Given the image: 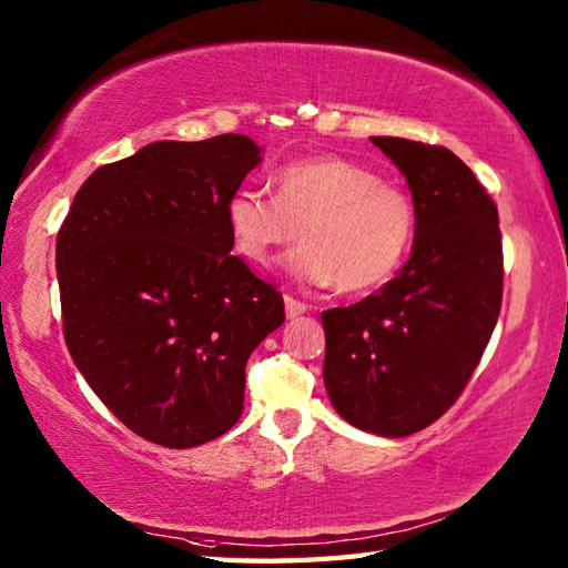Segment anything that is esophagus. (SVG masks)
<instances>
[{"label":"esophagus","mask_w":568,"mask_h":568,"mask_svg":"<svg viewBox=\"0 0 568 568\" xmlns=\"http://www.w3.org/2000/svg\"><path fill=\"white\" fill-rule=\"evenodd\" d=\"M305 312H307V305L303 303V300H297L293 295H285V315L287 317L295 320L300 315H305Z\"/></svg>","instance_id":"1"}]
</instances>
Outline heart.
Returning a JSON list of instances; mask_svg holds the SVG:
<instances>
[{"label": "heart", "instance_id": "heart-1", "mask_svg": "<svg viewBox=\"0 0 568 568\" xmlns=\"http://www.w3.org/2000/svg\"><path fill=\"white\" fill-rule=\"evenodd\" d=\"M273 197L236 190L224 216L232 246L253 265H271L293 246L291 273L310 285L368 293L400 271L417 236V204L409 190L339 155L283 165L271 178ZM304 232L300 233L298 229Z\"/></svg>", "mask_w": 568, "mask_h": 568}]
</instances>
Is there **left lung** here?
I'll list each match as a JSON object with an SVG mask.
<instances>
[{
	"instance_id": "1",
	"label": "left lung",
	"mask_w": 568,
	"mask_h": 568,
	"mask_svg": "<svg viewBox=\"0 0 568 568\" xmlns=\"http://www.w3.org/2000/svg\"><path fill=\"white\" fill-rule=\"evenodd\" d=\"M417 204L413 258L376 295L322 312L324 385L346 422L407 437L437 422L480 364L503 305L498 207L444 146L373 136Z\"/></svg>"
}]
</instances>
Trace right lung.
<instances>
[{
	"mask_svg": "<svg viewBox=\"0 0 568 568\" xmlns=\"http://www.w3.org/2000/svg\"><path fill=\"white\" fill-rule=\"evenodd\" d=\"M261 161L248 136L159 141L100 165L55 241L63 336L124 425L168 449L222 437L283 295L232 256L224 207Z\"/></svg>",
	"mask_w": 568,
	"mask_h": 568,
	"instance_id": "right-lung-1",
	"label": "right lung"
}]
</instances>
